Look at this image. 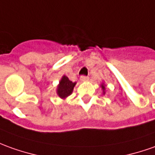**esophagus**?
Instances as JSON below:
<instances>
[{
    "mask_svg": "<svg viewBox=\"0 0 155 155\" xmlns=\"http://www.w3.org/2000/svg\"><path fill=\"white\" fill-rule=\"evenodd\" d=\"M80 80L82 81V82H87L88 80V77H86V76H81L80 77Z\"/></svg>",
    "mask_w": 155,
    "mask_h": 155,
    "instance_id": "obj_1",
    "label": "esophagus"
}]
</instances>
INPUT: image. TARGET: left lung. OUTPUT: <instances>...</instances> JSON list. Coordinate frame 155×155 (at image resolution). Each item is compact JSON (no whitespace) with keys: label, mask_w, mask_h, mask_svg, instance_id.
<instances>
[{"label":"left lung","mask_w":155,"mask_h":155,"mask_svg":"<svg viewBox=\"0 0 155 155\" xmlns=\"http://www.w3.org/2000/svg\"><path fill=\"white\" fill-rule=\"evenodd\" d=\"M105 84H104V83H101V84H100V87H101V89H102V93H103V94H105Z\"/></svg>","instance_id":"8db88e82"}]
</instances>
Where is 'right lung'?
Here are the masks:
<instances>
[{"mask_svg": "<svg viewBox=\"0 0 155 155\" xmlns=\"http://www.w3.org/2000/svg\"><path fill=\"white\" fill-rule=\"evenodd\" d=\"M77 83H72L69 80L67 76H62L60 80L59 84L56 87V94L61 99L66 100L68 96H70L72 94L73 88L75 87Z\"/></svg>", "mask_w": 155, "mask_h": 155, "instance_id": "add662e5", "label": "right lung"}]
</instances>
